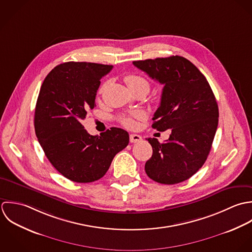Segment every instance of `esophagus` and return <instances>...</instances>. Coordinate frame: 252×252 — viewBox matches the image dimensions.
Wrapping results in <instances>:
<instances>
[{"label": "esophagus", "mask_w": 252, "mask_h": 252, "mask_svg": "<svg viewBox=\"0 0 252 252\" xmlns=\"http://www.w3.org/2000/svg\"><path fill=\"white\" fill-rule=\"evenodd\" d=\"M142 140V137L138 134H130L129 135V141L131 143H136V142H139Z\"/></svg>", "instance_id": "esophagus-1"}]
</instances>
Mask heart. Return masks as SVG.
<instances>
[{"mask_svg":"<svg viewBox=\"0 0 252 252\" xmlns=\"http://www.w3.org/2000/svg\"><path fill=\"white\" fill-rule=\"evenodd\" d=\"M125 82L127 85L128 89L132 92H145L146 94L149 93L150 88H151V84L150 82L143 76L140 75H135V74H130L125 77ZM107 83H104L101 86L99 93H102L104 91V89L106 88ZM143 117V114L140 112H136L134 114H132L131 116H126V117H123L121 119V123L128 128H132L135 126V119H140Z\"/></svg>","mask_w":252,"mask_h":252,"instance_id":"obj_1","label":"heart"}]
</instances>
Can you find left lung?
<instances>
[{
  "label": "left lung",
  "instance_id": "1",
  "mask_svg": "<svg viewBox=\"0 0 252 252\" xmlns=\"http://www.w3.org/2000/svg\"><path fill=\"white\" fill-rule=\"evenodd\" d=\"M163 85L152 127L171 129L168 140L148 138L153 155L145 163L152 180L177 184L192 177L205 162L218 126V105L201 71L188 59L173 55L132 62Z\"/></svg>",
  "mask_w": 252,
  "mask_h": 252
}]
</instances>
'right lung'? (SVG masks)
<instances>
[{"mask_svg":"<svg viewBox=\"0 0 252 252\" xmlns=\"http://www.w3.org/2000/svg\"><path fill=\"white\" fill-rule=\"evenodd\" d=\"M112 65L65 62L46 77L35 109V132L54 168L67 179L90 183L100 179L114 157L129 142L127 131L111 127L91 135L82 125L95 106L100 79Z\"/></svg>","mask_w":252,"mask_h":252,"instance_id":"obj_1","label":"right lung"}]
</instances>
